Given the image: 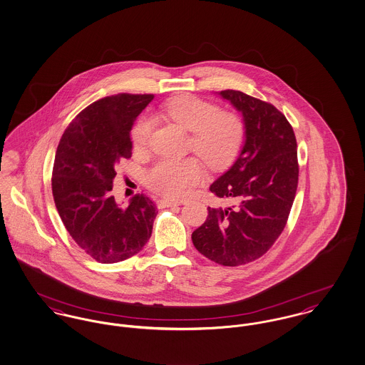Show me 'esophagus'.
<instances>
[{
	"label": "esophagus",
	"mask_w": 365,
	"mask_h": 365,
	"mask_svg": "<svg viewBox=\"0 0 365 365\" xmlns=\"http://www.w3.org/2000/svg\"><path fill=\"white\" fill-rule=\"evenodd\" d=\"M160 205L165 206V207H175V206H180L181 203L177 202V200H170V199H162L160 200Z\"/></svg>",
	"instance_id": "1"
}]
</instances>
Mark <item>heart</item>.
<instances>
[{
  "mask_svg": "<svg viewBox=\"0 0 365 365\" xmlns=\"http://www.w3.org/2000/svg\"><path fill=\"white\" fill-rule=\"evenodd\" d=\"M165 114L187 132H191L192 148L207 165L221 168L228 165L239 151L245 128L239 116L220 113L209 101L193 96H178L165 106ZM154 120L141 116L133 126L132 141L135 150H144L151 138ZM205 177L199 160L162 159L145 173V184L170 199H184Z\"/></svg>",
  "mask_w": 365,
  "mask_h": 365,
  "instance_id": "obj_1",
  "label": "heart"
}]
</instances>
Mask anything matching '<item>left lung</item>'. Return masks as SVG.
Instances as JSON below:
<instances>
[{
  "instance_id": "left-lung-1",
  "label": "left lung",
  "mask_w": 365,
  "mask_h": 365,
  "mask_svg": "<svg viewBox=\"0 0 365 365\" xmlns=\"http://www.w3.org/2000/svg\"><path fill=\"white\" fill-rule=\"evenodd\" d=\"M243 116L245 141L230 169L210 185L228 202L209 207L192 243L211 261L239 267L262 257L284 230L298 185L297 140L276 107L239 91H221Z\"/></svg>"
}]
</instances>
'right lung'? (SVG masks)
Masks as SVG:
<instances>
[{"label": "right lung", "instance_id": "add662e5", "mask_svg": "<svg viewBox=\"0 0 365 365\" xmlns=\"http://www.w3.org/2000/svg\"><path fill=\"white\" fill-rule=\"evenodd\" d=\"M154 95L104 97L61 135L52 173L58 215L81 249L101 264L133 257L153 233L156 206L143 193L126 207L111 195L115 166L132 156L130 130Z\"/></svg>", "mask_w": 365, "mask_h": 365}]
</instances>
